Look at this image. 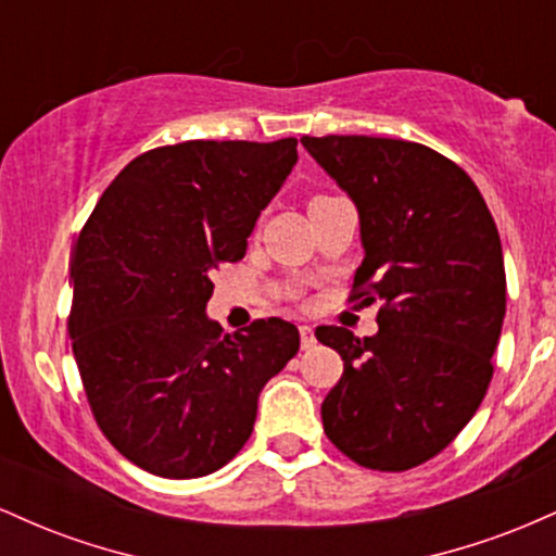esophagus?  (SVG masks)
<instances>
[{
    "mask_svg": "<svg viewBox=\"0 0 556 556\" xmlns=\"http://www.w3.org/2000/svg\"><path fill=\"white\" fill-rule=\"evenodd\" d=\"M314 342H316L314 327L303 324V327H300V344H303V350H308V348H314Z\"/></svg>",
    "mask_w": 556,
    "mask_h": 556,
    "instance_id": "34e87169",
    "label": "esophagus"
}]
</instances>
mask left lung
I'll return each instance as SVG.
<instances>
[{
    "label": "left lung",
    "mask_w": 556,
    "mask_h": 556,
    "mask_svg": "<svg viewBox=\"0 0 556 556\" xmlns=\"http://www.w3.org/2000/svg\"><path fill=\"white\" fill-rule=\"evenodd\" d=\"M361 216L353 295L381 308L374 337L318 327L344 371L321 402L329 442L371 470L431 460L476 416L502 334L507 279L486 201L455 162L394 138H300Z\"/></svg>",
    "instance_id": "1"
}]
</instances>
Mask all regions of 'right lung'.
<instances>
[{"instance_id":"obj_1","label":"right lung","mask_w":556,"mask_h":556,"mask_svg":"<svg viewBox=\"0 0 556 556\" xmlns=\"http://www.w3.org/2000/svg\"><path fill=\"white\" fill-rule=\"evenodd\" d=\"M298 140H185L146 151L96 203L70 261V340L88 405L119 455L201 478L242 450L258 394L298 353L295 324L225 334L212 274L245 256Z\"/></svg>"}]
</instances>
